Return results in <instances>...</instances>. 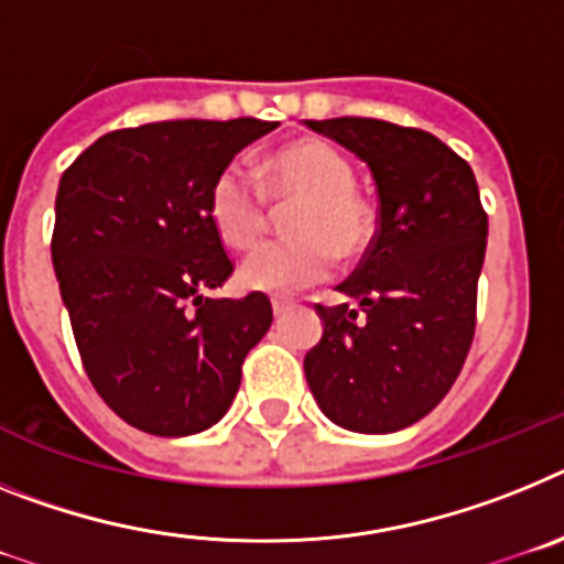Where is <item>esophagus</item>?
Listing matches in <instances>:
<instances>
[{
	"label": "esophagus",
	"mask_w": 564,
	"mask_h": 564,
	"mask_svg": "<svg viewBox=\"0 0 564 564\" xmlns=\"http://www.w3.org/2000/svg\"><path fill=\"white\" fill-rule=\"evenodd\" d=\"M289 306H292V303H289V301H281V297H275V301H272V312H275V317H283V315H286Z\"/></svg>",
	"instance_id": "obj_1"
}]
</instances>
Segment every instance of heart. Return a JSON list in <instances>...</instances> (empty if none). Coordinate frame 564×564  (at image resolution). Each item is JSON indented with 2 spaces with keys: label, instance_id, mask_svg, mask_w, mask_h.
I'll return each instance as SVG.
<instances>
[{
  "label": "heart",
  "instance_id": "1",
  "mask_svg": "<svg viewBox=\"0 0 564 564\" xmlns=\"http://www.w3.org/2000/svg\"><path fill=\"white\" fill-rule=\"evenodd\" d=\"M355 166L326 141H297L267 159V187L278 200H301L289 213L292 241L267 243L241 263V283L267 295H295L326 281L335 258L364 254L371 218L355 195ZM209 218L221 241L249 249L269 224V200L243 164H227L209 189Z\"/></svg>",
  "mask_w": 564,
  "mask_h": 564
}]
</instances>
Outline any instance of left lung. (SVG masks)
I'll list each match as a JSON object with an SVG mask.
<instances>
[{"label": "left lung", "mask_w": 564, "mask_h": 564, "mask_svg": "<svg viewBox=\"0 0 564 564\" xmlns=\"http://www.w3.org/2000/svg\"><path fill=\"white\" fill-rule=\"evenodd\" d=\"M306 127L366 161L380 198L364 261L337 286L349 301L317 303L306 383L340 429L391 434L448 394L471 349L488 215L471 166L437 135L351 116Z\"/></svg>", "instance_id": "left-lung-1"}]
</instances>
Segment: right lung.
Masks as SVG:
<instances>
[{"mask_svg": "<svg viewBox=\"0 0 564 564\" xmlns=\"http://www.w3.org/2000/svg\"><path fill=\"white\" fill-rule=\"evenodd\" d=\"M275 121H155L93 141L58 181L53 269L93 389L124 423L187 437L227 414L243 357L272 326L209 218L215 175Z\"/></svg>", "mask_w": 564, "mask_h": 564, "instance_id": "1", "label": "right lung"}]
</instances>
